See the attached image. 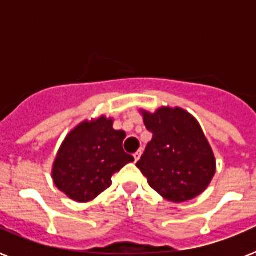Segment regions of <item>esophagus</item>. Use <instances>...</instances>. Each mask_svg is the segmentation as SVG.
<instances>
[{
  "mask_svg": "<svg viewBox=\"0 0 256 256\" xmlns=\"http://www.w3.org/2000/svg\"><path fill=\"white\" fill-rule=\"evenodd\" d=\"M141 155H142V151H141V150H138V151H137V152L133 154V158H134V162H138L140 158H141Z\"/></svg>",
  "mask_w": 256,
  "mask_h": 256,
  "instance_id": "esophagus-1",
  "label": "esophagus"
}]
</instances>
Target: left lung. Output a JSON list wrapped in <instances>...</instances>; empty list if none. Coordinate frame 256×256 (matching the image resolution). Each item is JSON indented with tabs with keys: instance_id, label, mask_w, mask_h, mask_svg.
Returning <instances> with one entry per match:
<instances>
[{
	"instance_id": "1",
	"label": "left lung",
	"mask_w": 256,
	"mask_h": 256,
	"mask_svg": "<svg viewBox=\"0 0 256 256\" xmlns=\"http://www.w3.org/2000/svg\"><path fill=\"white\" fill-rule=\"evenodd\" d=\"M142 112L152 140L136 165L148 184L173 202L200 195L216 173L214 154L200 124L180 108Z\"/></svg>"
}]
</instances>
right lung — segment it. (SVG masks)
Segmentation results:
<instances>
[{
  "instance_id": "1",
  "label": "right lung",
  "mask_w": 256,
  "mask_h": 256,
  "mask_svg": "<svg viewBox=\"0 0 256 256\" xmlns=\"http://www.w3.org/2000/svg\"><path fill=\"white\" fill-rule=\"evenodd\" d=\"M124 130L112 128V119L101 116L84 122L68 134L52 169V178L60 191L78 202L100 195L112 184V174L132 162L123 150Z\"/></svg>"
}]
</instances>
